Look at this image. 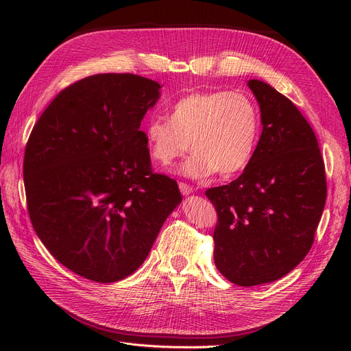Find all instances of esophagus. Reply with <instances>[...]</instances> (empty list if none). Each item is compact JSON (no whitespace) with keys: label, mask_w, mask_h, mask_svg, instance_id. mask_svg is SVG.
I'll use <instances>...</instances> for the list:
<instances>
[{"label":"esophagus","mask_w":351,"mask_h":351,"mask_svg":"<svg viewBox=\"0 0 351 351\" xmlns=\"http://www.w3.org/2000/svg\"><path fill=\"white\" fill-rule=\"evenodd\" d=\"M179 189H180L182 195H191V193L193 192L192 186H189L188 183H183V182H180V183H179Z\"/></svg>","instance_id":"obj_1"}]
</instances>
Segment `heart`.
Here are the masks:
<instances>
[{
    "label": "heart",
    "mask_w": 351,
    "mask_h": 351,
    "mask_svg": "<svg viewBox=\"0 0 351 351\" xmlns=\"http://www.w3.org/2000/svg\"><path fill=\"white\" fill-rule=\"evenodd\" d=\"M259 136V109L239 90L189 92L172 105L169 121L152 119L145 128L147 151L162 166L172 165L192 146L195 154L182 168L192 178L243 171Z\"/></svg>",
    "instance_id": "1"
}]
</instances>
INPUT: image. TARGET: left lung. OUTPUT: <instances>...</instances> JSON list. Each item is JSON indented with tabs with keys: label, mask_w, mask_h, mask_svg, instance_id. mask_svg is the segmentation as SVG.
<instances>
[{
	"label": "left lung",
	"mask_w": 351,
	"mask_h": 351,
	"mask_svg": "<svg viewBox=\"0 0 351 351\" xmlns=\"http://www.w3.org/2000/svg\"><path fill=\"white\" fill-rule=\"evenodd\" d=\"M247 85L261 106V139L241 176L206 191L217 213L215 265L239 286L278 280L304 259L327 196L310 123L269 84L250 80Z\"/></svg>",
	"instance_id": "obj_1"
}]
</instances>
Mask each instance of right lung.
<instances>
[{"mask_svg":"<svg viewBox=\"0 0 351 351\" xmlns=\"http://www.w3.org/2000/svg\"><path fill=\"white\" fill-rule=\"evenodd\" d=\"M160 85L98 73L53 98L34 125L24 182L34 230L66 269L98 283L132 274L182 202L152 171L141 121Z\"/></svg>","mask_w":351,"mask_h":351,"instance_id":"right-lung-1","label":"right lung"}]
</instances>
